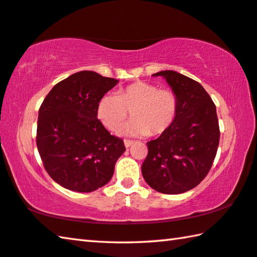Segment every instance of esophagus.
<instances>
[{
	"mask_svg": "<svg viewBox=\"0 0 257 257\" xmlns=\"http://www.w3.org/2000/svg\"><path fill=\"white\" fill-rule=\"evenodd\" d=\"M133 144H134L133 141H129V139H124V146L127 147V149H128V147L132 146Z\"/></svg>",
	"mask_w": 257,
	"mask_h": 257,
	"instance_id": "obj_1",
	"label": "esophagus"
}]
</instances>
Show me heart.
<instances>
[{
	"label": "heart",
	"mask_w": 257,
	"mask_h": 257,
	"mask_svg": "<svg viewBox=\"0 0 257 257\" xmlns=\"http://www.w3.org/2000/svg\"><path fill=\"white\" fill-rule=\"evenodd\" d=\"M179 101L171 88L145 81L133 82L120 88L116 95H106L98 103L97 116L104 127L116 133L129 119L122 133L132 136L161 135L175 122Z\"/></svg>",
	"instance_id": "obj_1"
}]
</instances>
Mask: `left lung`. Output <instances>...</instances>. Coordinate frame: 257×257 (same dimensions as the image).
<instances>
[{
    "label": "left lung",
    "mask_w": 257,
    "mask_h": 257,
    "mask_svg": "<svg viewBox=\"0 0 257 257\" xmlns=\"http://www.w3.org/2000/svg\"><path fill=\"white\" fill-rule=\"evenodd\" d=\"M153 76L165 78L179 106L171 127L147 143L142 173L156 191L181 194L201 184L215 159L220 141L216 107L196 80L172 70Z\"/></svg>",
    "instance_id": "left-lung-1"
}]
</instances>
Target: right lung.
I'll list each match as a JSON object with an SVG mask.
<instances>
[{
	"mask_svg": "<svg viewBox=\"0 0 257 257\" xmlns=\"http://www.w3.org/2000/svg\"><path fill=\"white\" fill-rule=\"evenodd\" d=\"M116 84L94 71H79L58 82L43 101L37 149L46 172L64 188L90 193L111 180L125 147L97 119V107Z\"/></svg>",
	"mask_w": 257,
	"mask_h": 257,
	"instance_id": "right-lung-1",
	"label": "right lung"
}]
</instances>
